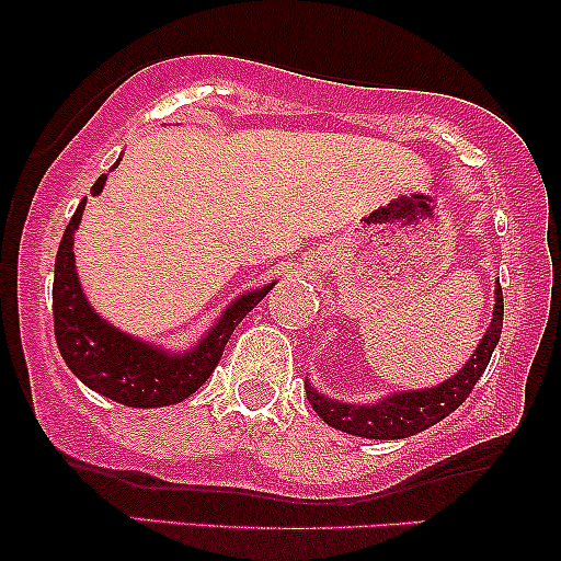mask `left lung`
<instances>
[{"label":"left lung","mask_w":561,"mask_h":561,"mask_svg":"<svg viewBox=\"0 0 561 561\" xmlns=\"http://www.w3.org/2000/svg\"><path fill=\"white\" fill-rule=\"evenodd\" d=\"M501 327H504V295L501 287H495V306L493 319L488 324L485 334H482L480 345L469 356V362L456 371L446 382L435 385V388L424 390H409V392H392L388 398H379L377 403H343L327 398L319 392L311 382L306 385L308 403L313 411L324 420L330 427L340 430V433L371 437V440H401V437H411L422 430L433 427L440 420H446L450 411L459 409L467 401L478 379L491 364L493 347L499 345Z\"/></svg>","instance_id":"8db88e82"}]
</instances>
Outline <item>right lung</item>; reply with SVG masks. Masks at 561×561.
<instances>
[{
	"mask_svg": "<svg viewBox=\"0 0 561 561\" xmlns=\"http://www.w3.org/2000/svg\"><path fill=\"white\" fill-rule=\"evenodd\" d=\"M105 179L107 173L96 179L92 195H100ZM83 205H87V199H81L73 218H70L55 259V340L68 369L87 388L111 398L115 403L131 405V409H158V405L184 401L214 375L234 327L266 298L274 282L240 295L218 317L214 330L190 351L173 353L145 343V340L131 337V334L107 324L83 295L73 255V234L81 224Z\"/></svg>",
	"mask_w": 561,
	"mask_h": 561,
	"instance_id": "1",
	"label": "right lung"
}]
</instances>
